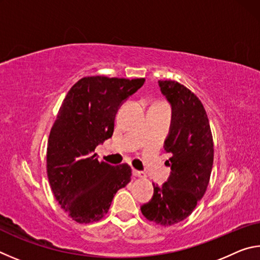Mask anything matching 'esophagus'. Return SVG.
<instances>
[{"mask_svg": "<svg viewBox=\"0 0 260 260\" xmlns=\"http://www.w3.org/2000/svg\"><path fill=\"white\" fill-rule=\"evenodd\" d=\"M133 175L135 178H144V177H146V174H144L143 172H141V171H138V170H133Z\"/></svg>", "mask_w": 260, "mask_h": 260, "instance_id": "34e87169", "label": "esophagus"}]
</instances>
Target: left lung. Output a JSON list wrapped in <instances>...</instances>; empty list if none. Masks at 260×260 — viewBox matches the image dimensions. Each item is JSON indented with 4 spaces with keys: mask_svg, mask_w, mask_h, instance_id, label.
Instances as JSON below:
<instances>
[{
    "mask_svg": "<svg viewBox=\"0 0 260 260\" xmlns=\"http://www.w3.org/2000/svg\"><path fill=\"white\" fill-rule=\"evenodd\" d=\"M161 94L172 107L164 149L171 174L162 186L153 184L151 201L141 206L149 221L172 226L186 219L204 196L213 165V139L208 114L199 98L181 83L159 80Z\"/></svg>",
    "mask_w": 260,
    "mask_h": 260,
    "instance_id": "left-lung-1",
    "label": "left lung"
}]
</instances>
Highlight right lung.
I'll return each instance as SVG.
<instances>
[{"label":"right lung","mask_w":260,"mask_h":260,"mask_svg":"<svg viewBox=\"0 0 260 260\" xmlns=\"http://www.w3.org/2000/svg\"><path fill=\"white\" fill-rule=\"evenodd\" d=\"M144 81L85 77L65 96L48 139L47 174L55 199L74 221H99L131 181L128 165L99 161L94 150L111 138L118 109Z\"/></svg>","instance_id":"obj_1"}]
</instances>
